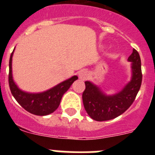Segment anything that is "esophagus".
I'll return each mask as SVG.
<instances>
[{
    "label": "esophagus",
    "instance_id": "obj_1",
    "mask_svg": "<svg viewBox=\"0 0 155 155\" xmlns=\"http://www.w3.org/2000/svg\"><path fill=\"white\" fill-rule=\"evenodd\" d=\"M88 76H89V74H88V72H87V71H85V70H82V71H79L78 77L81 80L85 81L86 79L88 78Z\"/></svg>",
    "mask_w": 155,
    "mask_h": 155
}]
</instances>
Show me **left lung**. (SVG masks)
I'll list each match as a JSON object with an SVG mask.
<instances>
[{
    "label": "left lung",
    "mask_w": 155,
    "mask_h": 155,
    "mask_svg": "<svg viewBox=\"0 0 155 155\" xmlns=\"http://www.w3.org/2000/svg\"><path fill=\"white\" fill-rule=\"evenodd\" d=\"M131 63V79L119 92L106 94L92 82L85 81L82 94L84 109L88 116L96 121L113 120L120 116L132 105L142 82L141 61L135 49L128 58Z\"/></svg>",
    "instance_id": "obj_1"
}]
</instances>
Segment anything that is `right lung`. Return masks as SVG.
I'll list each match as a JSON object with an SVG mask.
<instances>
[{"label": "right lung", "mask_w": 155, "mask_h": 155, "mask_svg": "<svg viewBox=\"0 0 155 155\" xmlns=\"http://www.w3.org/2000/svg\"><path fill=\"white\" fill-rule=\"evenodd\" d=\"M14 51L15 49L10 57L8 75L10 90L14 98H15L21 107L31 114L36 116H46L53 113L59 107L64 93L69 89L74 81L78 78V76L74 75L71 77L42 92L31 93L22 91L16 84L12 75V57Z\"/></svg>", "instance_id": "add662e5"}]
</instances>
